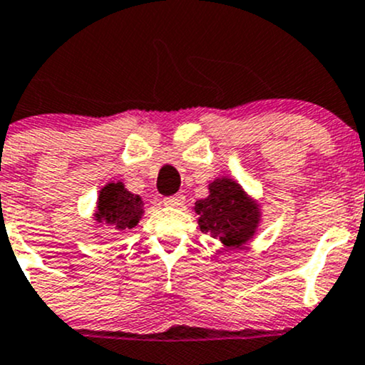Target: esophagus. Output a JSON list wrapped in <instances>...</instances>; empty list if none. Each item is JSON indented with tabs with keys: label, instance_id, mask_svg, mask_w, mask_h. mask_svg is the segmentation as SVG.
Wrapping results in <instances>:
<instances>
[{
	"label": "esophagus",
	"instance_id": "obj_1",
	"mask_svg": "<svg viewBox=\"0 0 365 365\" xmlns=\"http://www.w3.org/2000/svg\"><path fill=\"white\" fill-rule=\"evenodd\" d=\"M164 204L170 207H182L183 204H185V195L176 194V195H171V197H164Z\"/></svg>",
	"mask_w": 365,
	"mask_h": 365
}]
</instances>
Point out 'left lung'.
<instances>
[{"instance_id":"obj_1","label":"left lung","mask_w":365,"mask_h":365,"mask_svg":"<svg viewBox=\"0 0 365 365\" xmlns=\"http://www.w3.org/2000/svg\"><path fill=\"white\" fill-rule=\"evenodd\" d=\"M207 197L195 201L199 228L213 235L222 250L246 246L258 234L263 220L262 204L237 180L218 176L207 183Z\"/></svg>"}]
</instances>
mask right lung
<instances>
[{
    "label": "right lung",
    "instance_id": "add662e5",
    "mask_svg": "<svg viewBox=\"0 0 365 365\" xmlns=\"http://www.w3.org/2000/svg\"><path fill=\"white\" fill-rule=\"evenodd\" d=\"M143 213H145V202L138 194L128 190L121 180L107 182L98 192L93 223L123 232L137 225Z\"/></svg>",
    "mask_w": 365,
    "mask_h": 365
}]
</instances>
